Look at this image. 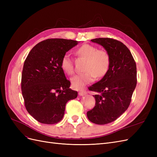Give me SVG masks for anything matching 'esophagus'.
I'll use <instances>...</instances> for the list:
<instances>
[{
	"mask_svg": "<svg viewBox=\"0 0 157 157\" xmlns=\"http://www.w3.org/2000/svg\"><path fill=\"white\" fill-rule=\"evenodd\" d=\"M86 94V92H84V91H80V92H78V95L80 96H84Z\"/></svg>",
	"mask_w": 157,
	"mask_h": 157,
	"instance_id": "esophagus-1",
	"label": "esophagus"
}]
</instances>
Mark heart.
<instances>
[{
    "label": "heart",
    "mask_w": 157,
    "mask_h": 157,
    "mask_svg": "<svg viewBox=\"0 0 157 157\" xmlns=\"http://www.w3.org/2000/svg\"><path fill=\"white\" fill-rule=\"evenodd\" d=\"M76 54L86 59L84 71L86 72L71 78V85L74 89L81 90L86 84L94 81L96 77H103L109 69L110 57L104 50H98L96 46L90 44L80 46L76 50ZM61 67L69 75L74 73L73 61L69 54H65L61 61Z\"/></svg>",
    "instance_id": "obj_1"
}]
</instances>
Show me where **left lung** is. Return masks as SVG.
I'll return each mask as SVG.
<instances>
[{
	"mask_svg": "<svg viewBox=\"0 0 157 157\" xmlns=\"http://www.w3.org/2000/svg\"><path fill=\"white\" fill-rule=\"evenodd\" d=\"M102 46L110 57V65L101 80L89 87L96 92V105L87 112L89 121L106 124L115 121L128 108L137 84L136 64L122 42L109 38L91 40Z\"/></svg>",
	"mask_w": 157,
	"mask_h": 157,
	"instance_id": "obj_1",
	"label": "left lung"
}]
</instances>
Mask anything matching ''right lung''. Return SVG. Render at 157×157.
I'll return each instance as SVG.
<instances>
[{"label":"right lung","mask_w":157,"mask_h":157,"mask_svg":"<svg viewBox=\"0 0 157 157\" xmlns=\"http://www.w3.org/2000/svg\"><path fill=\"white\" fill-rule=\"evenodd\" d=\"M79 42L51 39L35 45L28 54L21 75V91L27 111L42 124L62 120L65 105L78 96L61 67L63 56Z\"/></svg>","instance_id":"obj_1"}]
</instances>
